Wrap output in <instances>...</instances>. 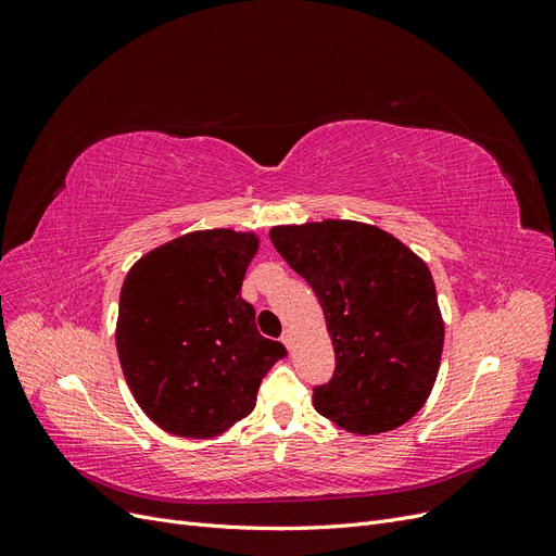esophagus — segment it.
I'll list each match as a JSON object with an SVG mask.
<instances>
[{
	"label": "esophagus",
	"instance_id": "esophagus-1",
	"mask_svg": "<svg viewBox=\"0 0 556 556\" xmlns=\"http://www.w3.org/2000/svg\"><path fill=\"white\" fill-rule=\"evenodd\" d=\"M280 341L288 345V348H292V343H294V333H292V329H285L282 331V336H280Z\"/></svg>",
	"mask_w": 556,
	"mask_h": 556
}]
</instances>
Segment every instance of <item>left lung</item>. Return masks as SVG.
Instances as JSON below:
<instances>
[{
  "instance_id": "1",
  "label": "left lung",
  "mask_w": 556,
  "mask_h": 556,
  "mask_svg": "<svg viewBox=\"0 0 556 556\" xmlns=\"http://www.w3.org/2000/svg\"><path fill=\"white\" fill-rule=\"evenodd\" d=\"M271 243L313 288L336 352L331 380L313 390L315 410L359 435L406 425L443 352L429 266L392 233L352 220L274 227Z\"/></svg>"
}]
</instances>
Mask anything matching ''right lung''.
Masks as SVG:
<instances>
[{
  "instance_id": "1",
  "label": "right lung",
  "mask_w": 556,
  "mask_h": 556,
  "mask_svg": "<svg viewBox=\"0 0 556 556\" xmlns=\"http://www.w3.org/2000/svg\"><path fill=\"white\" fill-rule=\"evenodd\" d=\"M260 239L190 231L150 250L121 290L115 345L129 390L153 422L211 439L252 413L262 378L288 355L264 339L241 285Z\"/></svg>"
}]
</instances>
